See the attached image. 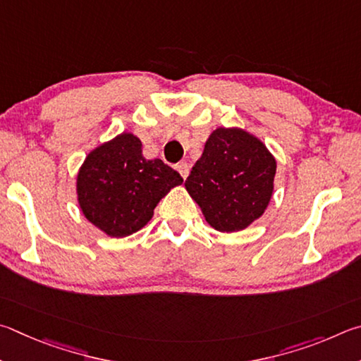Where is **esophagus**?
<instances>
[{
  "instance_id": "34e87169",
  "label": "esophagus",
  "mask_w": 361,
  "mask_h": 361,
  "mask_svg": "<svg viewBox=\"0 0 361 361\" xmlns=\"http://www.w3.org/2000/svg\"><path fill=\"white\" fill-rule=\"evenodd\" d=\"M176 168H177V171H179V174L184 177V179H187L188 173H190V166H188L185 161H180V163L176 164Z\"/></svg>"
}]
</instances>
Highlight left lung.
Instances as JSON below:
<instances>
[{
	"instance_id": "8db88e82",
	"label": "left lung",
	"mask_w": 361,
	"mask_h": 361,
	"mask_svg": "<svg viewBox=\"0 0 361 361\" xmlns=\"http://www.w3.org/2000/svg\"><path fill=\"white\" fill-rule=\"evenodd\" d=\"M274 176L276 158L260 139L241 128H217L207 137L185 188L212 228L233 233L263 216Z\"/></svg>"
}]
</instances>
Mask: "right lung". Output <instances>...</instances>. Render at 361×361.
Listing matches in <instances>:
<instances>
[{"mask_svg": "<svg viewBox=\"0 0 361 361\" xmlns=\"http://www.w3.org/2000/svg\"><path fill=\"white\" fill-rule=\"evenodd\" d=\"M182 182L160 158H144L139 137L122 133L87 155L75 190L88 222L107 236L125 238L147 225L160 200Z\"/></svg>", "mask_w": 361, "mask_h": 361, "instance_id": "obj_1", "label": "right lung"}]
</instances>
